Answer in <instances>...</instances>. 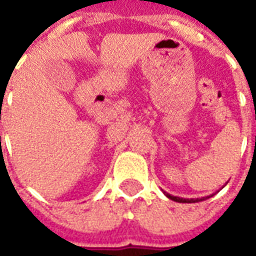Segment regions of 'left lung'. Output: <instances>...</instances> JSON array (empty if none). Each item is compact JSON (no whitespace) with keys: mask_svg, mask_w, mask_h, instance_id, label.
<instances>
[{"mask_svg":"<svg viewBox=\"0 0 256 256\" xmlns=\"http://www.w3.org/2000/svg\"><path fill=\"white\" fill-rule=\"evenodd\" d=\"M164 194H166L168 198L174 200V202H178V203H198V202L206 200L207 198H211V196H207L206 198H177V196H172L170 193H166V192H164Z\"/></svg>","mask_w":256,"mask_h":256,"instance_id":"left-lung-1","label":"left lung"}]
</instances>
